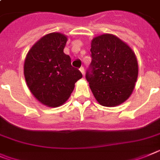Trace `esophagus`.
Instances as JSON below:
<instances>
[{
  "mask_svg": "<svg viewBox=\"0 0 160 160\" xmlns=\"http://www.w3.org/2000/svg\"><path fill=\"white\" fill-rule=\"evenodd\" d=\"M79 70L81 71V73H82V75L84 76V73H85V70H84V67H81V68L79 69Z\"/></svg>",
  "mask_w": 160,
  "mask_h": 160,
  "instance_id": "34e87169",
  "label": "esophagus"
}]
</instances>
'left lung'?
Segmentation results:
<instances>
[{"instance_id": "left-lung-1", "label": "left lung", "mask_w": 160, "mask_h": 160, "mask_svg": "<svg viewBox=\"0 0 160 160\" xmlns=\"http://www.w3.org/2000/svg\"><path fill=\"white\" fill-rule=\"evenodd\" d=\"M91 52L86 78L96 100L105 107L124 103L133 92L138 74L133 50L115 35L103 34L92 39Z\"/></svg>"}]
</instances>
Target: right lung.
Here are the masks:
<instances>
[{
	"instance_id": "add662e5",
	"label": "right lung",
	"mask_w": 160,
	"mask_h": 160,
	"mask_svg": "<svg viewBox=\"0 0 160 160\" xmlns=\"http://www.w3.org/2000/svg\"><path fill=\"white\" fill-rule=\"evenodd\" d=\"M67 37L57 32L48 34L32 46L26 57L24 76L27 87L43 104L56 108L63 104L82 74L71 65L64 53Z\"/></svg>"
}]
</instances>
